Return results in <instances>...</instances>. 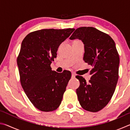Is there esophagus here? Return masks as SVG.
Listing matches in <instances>:
<instances>
[{"label": "esophagus", "instance_id": "1", "mask_svg": "<svg viewBox=\"0 0 130 130\" xmlns=\"http://www.w3.org/2000/svg\"><path fill=\"white\" fill-rule=\"evenodd\" d=\"M75 74H74V73H72V78H74L75 77Z\"/></svg>", "mask_w": 130, "mask_h": 130}]
</instances>
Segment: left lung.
Returning a JSON list of instances; mask_svg holds the SVG:
<instances>
[{
	"mask_svg": "<svg viewBox=\"0 0 130 130\" xmlns=\"http://www.w3.org/2000/svg\"><path fill=\"white\" fill-rule=\"evenodd\" d=\"M69 39L83 42V60L92 67L88 83L82 76L76 77L80 81L78 100L84 109L96 112L108 103L118 83L120 60L115 43L109 35L92 27L77 28Z\"/></svg>",
	"mask_w": 130,
	"mask_h": 130,
	"instance_id": "8db88e82",
	"label": "left lung"
}]
</instances>
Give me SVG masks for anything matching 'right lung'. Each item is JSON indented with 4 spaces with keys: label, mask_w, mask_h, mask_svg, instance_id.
Wrapping results in <instances>:
<instances>
[{
    "label": "right lung",
    "mask_w": 130,
    "mask_h": 130,
    "mask_svg": "<svg viewBox=\"0 0 130 130\" xmlns=\"http://www.w3.org/2000/svg\"><path fill=\"white\" fill-rule=\"evenodd\" d=\"M74 28L42 29L28 34L22 41L17 58L21 83L28 99L37 109L50 112L61 104L71 73L52 70L61 43Z\"/></svg>",
    "instance_id": "obj_1"
}]
</instances>
